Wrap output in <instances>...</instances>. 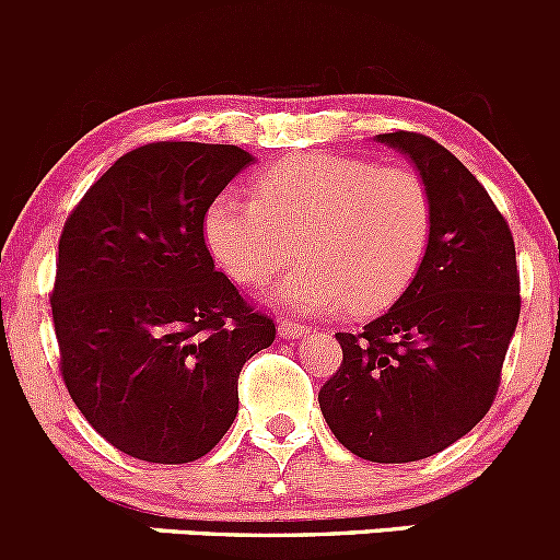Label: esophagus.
Returning a JSON list of instances; mask_svg holds the SVG:
<instances>
[{
    "mask_svg": "<svg viewBox=\"0 0 560 560\" xmlns=\"http://www.w3.org/2000/svg\"><path fill=\"white\" fill-rule=\"evenodd\" d=\"M278 335L282 340H299V337L310 335V329L304 324H296V320H280L278 324Z\"/></svg>",
    "mask_w": 560,
    "mask_h": 560,
    "instance_id": "obj_1",
    "label": "esophagus"
}]
</instances>
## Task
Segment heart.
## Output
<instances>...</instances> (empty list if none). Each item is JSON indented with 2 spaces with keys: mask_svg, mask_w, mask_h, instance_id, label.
Instances as JSON below:
<instances>
[{
  "mask_svg": "<svg viewBox=\"0 0 560 560\" xmlns=\"http://www.w3.org/2000/svg\"><path fill=\"white\" fill-rule=\"evenodd\" d=\"M253 196L220 192L203 212V245L240 285H258L296 253L269 288L285 313H375L417 278L433 207L424 182L397 165L299 152L253 182Z\"/></svg>",
  "mask_w": 560,
  "mask_h": 560,
  "instance_id": "1",
  "label": "heart"
}]
</instances>
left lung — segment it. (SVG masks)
I'll use <instances>...</instances> for the list:
<instances>
[{
	"label": "left lung",
	"instance_id": "8db88e82",
	"mask_svg": "<svg viewBox=\"0 0 560 560\" xmlns=\"http://www.w3.org/2000/svg\"><path fill=\"white\" fill-rule=\"evenodd\" d=\"M375 141L406 154L433 207L417 278L359 335L337 331L342 364L318 392L335 439L370 463L444 452L490 411L520 318L506 220L466 165L419 132Z\"/></svg>",
	"mask_w": 560,
	"mask_h": 560
}]
</instances>
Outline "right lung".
Here are the masks:
<instances>
[{
  "instance_id": "add662e5",
  "label": "right lung",
  "mask_w": 560,
  "mask_h": 560,
  "mask_svg": "<svg viewBox=\"0 0 560 560\" xmlns=\"http://www.w3.org/2000/svg\"><path fill=\"white\" fill-rule=\"evenodd\" d=\"M256 163L231 143L160 141L116 160L59 240L51 293L65 386L125 455L179 466L240 413L242 368L275 342L214 269L203 212Z\"/></svg>"
}]
</instances>
